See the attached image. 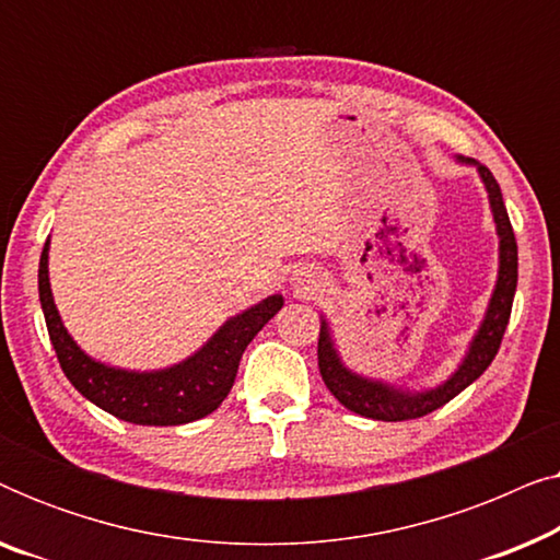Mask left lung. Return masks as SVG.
Instances as JSON below:
<instances>
[{
  "instance_id": "8db88e82",
  "label": "left lung",
  "mask_w": 560,
  "mask_h": 560,
  "mask_svg": "<svg viewBox=\"0 0 560 560\" xmlns=\"http://www.w3.org/2000/svg\"><path fill=\"white\" fill-rule=\"evenodd\" d=\"M462 165L477 167L481 183H485L487 196H489V209H492V219L497 226V236H500V267H497V282L489 298V305L485 311V318L477 328V334L471 336L469 349L462 359V364L451 372L448 380H443L441 385L425 387V389H410V387H397L389 382L364 377L357 374L343 364V359L336 349L331 326H328L326 316H320V334H318V370L324 377L326 387L331 389V395L339 400L343 408L357 412V416L372 418V420H412L423 418L428 412L439 410L448 400L471 385L474 380H479L492 359L500 349L504 328H508L510 313H512V298H515L517 288V242L515 232H512L508 209H504L500 183L494 180V175L489 173L477 160L471 158H456Z\"/></svg>"
}]
</instances>
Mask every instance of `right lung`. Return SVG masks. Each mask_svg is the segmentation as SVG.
Segmentation results:
<instances>
[{
	"label": "right lung",
	"mask_w": 560,
	"mask_h": 560,
	"mask_svg": "<svg viewBox=\"0 0 560 560\" xmlns=\"http://www.w3.org/2000/svg\"><path fill=\"white\" fill-rule=\"evenodd\" d=\"M50 240L45 242L37 270V290L45 324L66 377L79 393L114 418L135 425H183L206 418L224 402L234 385L247 343L282 308V295H267L219 326L201 349L165 370H121L89 357L63 326L48 275Z\"/></svg>",
	"instance_id": "1"
}]
</instances>
